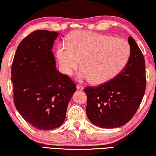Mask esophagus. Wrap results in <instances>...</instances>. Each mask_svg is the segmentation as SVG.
Masks as SVG:
<instances>
[{"instance_id":"1","label":"esophagus","mask_w":156,"mask_h":156,"mask_svg":"<svg viewBox=\"0 0 156 156\" xmlns=\"http://www.w3.org/2000/svg\"><path fill=\"white\" fill-rule=\"evenodd\" d=\"M76 89L79 90H81L83 89V87L81 85L78 84L77 86H76Z\"/></svg>"}]
</instances>
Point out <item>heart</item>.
I'll list each match as a JSON object with an SVG mask.
<instances>
[{
	"label": "heart",
	"mask_w": 156,
	"mask_h": 156,
	"mask_svg": "<svg viewBox=\"0 0 156 156\" xmlns=\"http://www.w3.org/2000/svg\"><path fill=\"white\" fill-rule=\"evenodd\" d=\"M130 56L128 42L89 31H76L69 40L68 47L61 46L56 57L61 70L71 75L80 64L83 69L78 80H91L95 85L109 82L125 68Z\"/></svg>",
	"instance_id": "b5f03b06"
}]
</instances>
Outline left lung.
<instances>
[{"mask_svg":"<svg viewBox=\"0 0 156 156\" xmlns=\"http://www.w3.org/2000/svg\"><path fill=\"white\" fill-rule=\"evenodd\" d=\"M130 56L125 68L113 80L98 87H86V114L95 126L116 128L133 118L146 89L145 61L132 37H128Z\"/></svg>","mask_w":156,"mask_h":156,"instance_id":"1","label":"left lung"}]
</instances>
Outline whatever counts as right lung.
Here are the masks:
<instances>
[{
    "mask_svg": "<svg viewBox=\"0 0 156 156\" xmlns=\"http://www.w3.org/2000/svg\"><path fill=\"white\" fill-rule=\"evenodd\" d=\"M58 33L37 30L16 49L12 66L14 102L19 113L35 128L53 130L66 119L76 85L56 68L51 51Z\"/></svg>",
    "mask_w": 156,
    "mask_h": 156,
    "instance_id": "obj_1",
    "label": "right lung"
}]
</instances>
